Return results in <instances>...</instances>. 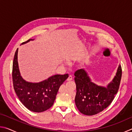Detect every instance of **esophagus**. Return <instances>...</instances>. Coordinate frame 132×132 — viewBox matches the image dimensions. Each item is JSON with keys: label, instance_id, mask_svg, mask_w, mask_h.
Segmentation results:
<instances>
[{"label": "esophagus", "instance_id": "esophagus-1", "mask_svg": "<svg viewBox=\"0 0 132 132\" xmlns=\"http://www.w3.org/2000/svg\"><path fill=\"white\" fill-rule=\"evenodd\" d=\"M73 78H72V76H69V77L68 79H67V81H71V80H72Z\"/></svg>", "mask_w": 132, "mask_h": 132}]
</instances>
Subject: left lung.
Instances as JSON below:
<instances>
[{
	"label": "left lung",
	"mask_w": 132,
	"mask_h": 132,
	"mask_svg": "<svg viewBox=\"0 0 132 132\" xmlns=\"http://www.w3.org/2000/svg\"><path fill=\"white\" fill-rule=\"evenodd\" d=\"M122 73V67L119 65L114 79L105 88L91 82L84 69L76 71L75 81L77 92L75 103L80 112L91 116L106 109L112 102L119 90Z\"/></svg>",
	"instance_id": "obj_1"
}]
</instances>
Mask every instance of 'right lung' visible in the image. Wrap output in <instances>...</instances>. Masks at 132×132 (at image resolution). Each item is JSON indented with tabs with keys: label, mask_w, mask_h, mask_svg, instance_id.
Instances as JSON below:
<instances>
[{
	"label": "right lung",
	"mask_w": 132,
	"mask_h": 132,
	"mask_svg": "<svg viewBox=\"0 0 132 132\" xmlns=\"http://www.w3.org/2000/svg\"><path fill=\"white\" fill-rule=\"evenodd\" d=\"M30 40L23 42L26 44ZM18 49L15 51L13 62L12 79L14 91L24 106L35 112H42L53 105L60 86L68 79V74L56 75L47 80L31 83L26 81L20 74L17 62Z\"/></svg>",
	"instance_id": "right-lung-1"
}]
</instances>
